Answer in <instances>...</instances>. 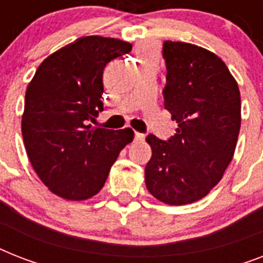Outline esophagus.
<instances>
[{
	"instance_id": "34e87169",
	"label": "esophagus",
	"mask_w": 263,
	"mask_h": 263,
	"mask_svg": "<svg viewBox=\"0 0 263 263\" xmlns=\"http://www.w3.org/2000/svg\"><path fill=\"white\" fill-rule=\"evenodd\" d=\"M134 139H135L136 142H140V140L144 139V135H143V134H140V132H135V136H134Z\"/></svg>"
}]
</instances>
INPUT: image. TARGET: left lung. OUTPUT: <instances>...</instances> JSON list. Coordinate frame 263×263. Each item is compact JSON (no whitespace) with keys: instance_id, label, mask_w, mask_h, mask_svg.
Instances as JSON below:
<instances>
[{"instance_id":"8db88e82","label":"left lung","mask_w":263,"mask_h":263,"mask_svg":"<svg viewBox=\"0 0 263 263\" xmlns=\"http://www.w3.org/2000/svg\"><path fill=\"white\" fill-rule=\"evenodd\" d=\"M165 109L177 123L168 140L153 134L144 169L148 192L172 206L202 199L222 179L240 131L239 86L217 54L192 43L166 41Z\"/></svg>"}]
</instances>
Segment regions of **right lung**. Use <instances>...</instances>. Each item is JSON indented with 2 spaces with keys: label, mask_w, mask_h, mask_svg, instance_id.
<instances>
[{
  "label": "right lung",
  "mask_w": 263,
  "mask_h": 263,
  "mask_svg": "<svg viewBox=\"0 0 263 263\" xmlns=\"http://www.w3.org/2000/svg\"><path fill=\"white\" fill-rule=\"evenodd\" d=\"M129 42L84 36L43 60L28 84L22 117L27 156L54 195L86 200L102 190L120 152L134 140L131 128H91L103 110L106 64L127 54Z\"/></svg>",
  "instance_id": "1"
}]
</instances>
